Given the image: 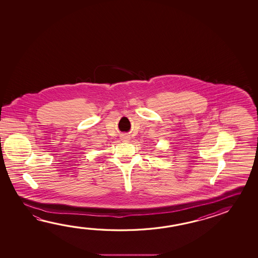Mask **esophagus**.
Here are the masks:
<instances>
[{"label": "esophagus", "instance_id": "34e87169", "mask_svg": "<svg viewBox=\"0 0 258 258\" xmlns=\"http://www.w3.org/2000/svg\"><path fill=\"white\" fill-rule=\"evenodd\" d=\"M122 140H124V141H128V140H130V138H128L127 136H123Z\"/></svg>", "mask_w": 258, "mask_h": 258}]
</instances>
